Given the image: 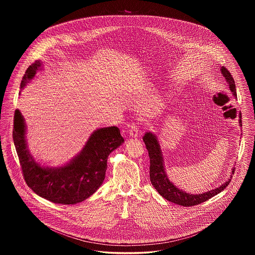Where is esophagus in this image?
<instances>
[{
  "label": "esophagus",
  "instance_id": "34e87169",
  "mask_svg": "<svg viewBox=\"0 0 255 255\" xmlns=\"http://www.w3.org/2000/svg\"><path fill=\"white\" fill-rule=\"evenodd\" d=\"M129 136L131 139H137L138 138V128L135 124H132L128 131Z\"/></svg>",
  "mask_w": 255,
  "mask_h": 255
}]
</instances>
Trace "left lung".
<instances>
[{
    "label": "left lung",
    "mask_w": 255,
    "mask_h": 255,
    "mask_svg": "<svg viewBox=\"0 0 255 255\" xmlns=\"http://www.w3.org/2000/svg\"><path fill=\"white\" fill-rule=\"evenodd\" d=\"M221 73L225 77L227 83L229 84V88L232 93V96L237 98L236 95V87L233 77L231 73L225 68H221ZM241 115L239 114V126L242 127V120ZM143 141L145 143L146 149L149 153L150 158V181L155 189L158 191L159 195H161L164 199L174 203L176 205L182 206H193L199 204H202L207 201L208 199L214 197L215 195L222 192L228 184L231 182L232 175L234 174L235 167H232L231 172V177L228 179L227 182L222 183L220 186L206 191L201 194H191L187 193L186 191L180 189L177 187L173 182H171L167 176L165 165H164V158L162 155V151L160 148V144L158 141V135L156 133H146L143 136Z\"/></svg>",
    "instance_id": "1"
}]
</instances>
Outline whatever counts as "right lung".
I'll return each instance as SVG.
<instances>
[{"mask_svg": "<svg viewBox=\"0 0 255 255\" xmlns=\"http://www.w3.org/2000/svg\"><path fill=\"white\" fill-rule=\"evenodd\" d=\"M43 67V62L36 60L27 68L21 91ZM13 140L28 187L40 197L61 205H75L94 194L105 179L110 154L124 142L118 127L99 128L71 160L61 166H46L38 162L28 149L26 124L18 109L14 115Z\"/></svg>", "mask_w": 255, "mask_h": 255, "instance_id": "obj_1", "label": "right lung"}]
</instances>
